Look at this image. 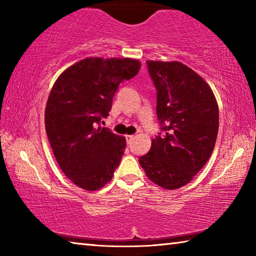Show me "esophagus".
<instances>
[{
    "mask_svg": "<svg viewBox=\"0 0 256 256\" xmlns=\"http://www.w3.org/2000/svg\"><path fill=\"white\" fill-rule=\"evenodd\" d=\"M125 138H126V141H128V144H130V142L132 141V138H134L133 136H125Z\"/></svg>",
    "mask_w": 256,
    "mask_h": 256,
    "instance_id": "1",
    "label": "esophagus"
}]
</instances>
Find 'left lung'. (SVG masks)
Segmentation results:
<instances>
[{
  "instance_id": "8db88e82",
  "label": "left lung",
  "mask_w": 256,
  "mask_h": 256,
  "mask_svg": "<svg viewBox=\"0 0 256 256\" xmlns=\"http://www.w3.org/2000/svg\"><path fill=\"white\" fill-rule=\"evenodd\" d=\"M157 89L162 133L138 158L148 178L166 190L193 180L209 160L219 128V108L209 84L180 62L146 60Z\"/></svg>"
}]
</instances>
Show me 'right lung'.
<instances>
[{
  "mask_svg": "<svg viewBox=\"0 0 256 256\" xmlns=\"http://www.w3.org/2000/svg\"><path fill=\"white\" fill-rule=\"evenodd\" d=\"M140 68L133 58H88L68 68L50 90L47 136L60 170L81 188H102L120 166L126 140L99 124L110 115L120 82Z\"/></svg>",
  "mask_w": 256,
  "mask_h": 256,
  "instance_id": "add662e5",
  "label": "right lung"
}]
</instances>
